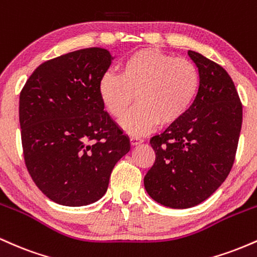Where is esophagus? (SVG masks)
<instances>
[{
    "label": "esophagus",
    "mask_w": 257,
    "mask_h": 257,
    "mask_svg": "<svg viewBox=\"0 0 257 257\" xmlns=\"http://www.w3.org/2000/svg\"><path fill=\"white\" fill-rule=\"evenodd\" d=\"M129 140H131V144L133 146H135V145H139V144H141L143 143V139H140V138H138V137H131V139H129Z\"/></svg>",
    "instance_id": "obj_1"
}]
</instances>
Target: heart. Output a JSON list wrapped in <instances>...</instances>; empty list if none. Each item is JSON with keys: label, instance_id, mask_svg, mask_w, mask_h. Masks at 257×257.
I'll list each match as a JSON object with an SVG mask.
<instances>
[{"label": "heart", "instance_id": "obj_1", "mask_svg": "<svg viewBox=\"0 0 257 257\" xmlns=\"http://www.w3.org/2000/svg\"><path fill=\"white\" fill-rule=\"evenodd\" d=\"M199 88V71L191 60L141 49L122 61L118 72H105L98 90L106 111L114 118L122 117L137 99L138 105L119 124L129 134L139 135L184 118Z\"/></svg>", "mask_w": 257, "mask_h": 257}]
</instances>
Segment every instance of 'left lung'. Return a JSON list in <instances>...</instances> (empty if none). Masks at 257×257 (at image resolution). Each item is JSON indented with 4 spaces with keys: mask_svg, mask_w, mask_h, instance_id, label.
<instances>
[{
    "mask_svg": "<svg viewBox=\"0 0 257 257\" xmlns=\"http://www.w3.org/2000/svg\"><path fill=\"white\" fill-rule=\"evenodd\" d=\"M198 67L199 93L187 114L150 140L156 161L144 178L152 199L173 209L198 205L231 172L243 120L232 78L219 64L188 51Z\"/></svg>",
    "mask_w": 257,
    "mask_h": 257,
    "instance_id": "1",
    "label": "left lung"
}]
</instances>
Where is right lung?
<instances>
[{"mask_svg":"<svg viewBox=\"0 0 257 257\" xmlns=\"http://www.w3.org/2000/svg\"><path fill=\"white\" fill-rule=\"evenodd\" d=\"M112 59L98 47L67 53L41 64L20 91L26 168L58 204L82 206L101 198L112 169L131 150L99 95Z\"/></svg>","mask_w":257,"mask_h":257,"instance_id":"add662e5","label":"right lung"}]
</instances>
